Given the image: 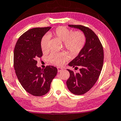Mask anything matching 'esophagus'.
<instances>
[{
  "label": "esophagus",
  "mask_w": 121,
  "mask_h": 121,
  "mask_svg": "<svg viewBox=\"0 0 121 121\" xmlns=\"http://www.w3.org/2000/svg\"><path fill=\"white\" fill-rule=\"evenodd\" d=\"M57 69H58V72H61V71H62V70H63V68H61V67H58Z\"/></svg>",
  "instance_id": "34e87169"
}]
</instances>
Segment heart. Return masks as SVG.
<instances>
[{
    "instance_id": "1",
    "label": "heart",
    "mask_w": 121,
    "mask_h": 121,
    "mask_svg": "<svg viewBox=\"0 0 121 121\" xmlns=\"http://www.w3.org/2000/svg\"><path fill=\"white\" fill-rule=\"evenodd\" d=\"M50 36H54L63 42L65 48L72 56L81 52L86 43V37L81 31L72 32L65 26H59L49 32ZM49 36L45 35L41 40L40 45L43 53L48 51ZM68 56L63 53H52L49 56V61L56 65H62L67 60Z\"/></svg>"
}]
</instances>
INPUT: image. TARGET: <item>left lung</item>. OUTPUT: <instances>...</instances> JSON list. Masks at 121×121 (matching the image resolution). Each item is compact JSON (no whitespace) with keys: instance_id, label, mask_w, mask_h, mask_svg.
Instances as JSON below:
<instances>
[{"instance_id":"left-lung-1","label":"left lung","mask_w":121,"mask_h":121,"mask_svg":"<svg viewBox=\"0 0 121 121\" xmlns=\"http://www.w3.org/2000/svg\"><path fill=\"white\" fill-rule=\"evenodd\" d=\"M71 27L80 29L86 37V43L78 55L69 63L71 67L78 68L80 72L69 71L70 76L66 82L70 91L75 95H82L93 87L102 71L104 51L99 39L92 30L82 25H69Z\"/></svg>"}]
</instances>
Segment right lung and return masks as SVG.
<instances>
[{"label":"right lung","instance_id":"obj_1","mask_svg":"<svg viewBox=\"0 0 121 121\" xmlns=\"http://www.w3.org/2000/svg\"><path fill=\"white\" fill-rule=\"evenodd\" d=\"M50 27H37L25 32L19 37L15 45L13 63L18 80L23 89L36 96L49 92L57 68L47 65L44 69L37 67V59L43 56L40 43Z\"/></svg>","mask_w":121,"mask_h":121}]
</instances>
